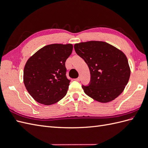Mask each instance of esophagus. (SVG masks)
<instances>
[{"label":"esophagus","instance_id":"obj_1","mask_svg":"<svg viewBox=\"0 0 148 148\" xmlns=\"http://www.w3.org/2000/svg\"><path fill=\"white\" fill-rule=\"evenodd\" d=\"M80 79H81V78H80V77H78V78L76 79V81H77V82H79V81H80Z\"/></svg>","mask_w":148,"mask_h":148}]
</instances>
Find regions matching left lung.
<instances>
[{"instance_id":"left-lung-1","label":"left lung","mask_w":148,"mask_h":148,"mask_svg":"<svg viewBox=\"0 0 148 148\" xmlns=\"http://www.w3.org/2000/svg\"><path fill=\"white\" fill-rule=\"evenodd\" d=\"M76 53L86 62L90 71L88 86L84 92L98 102L114 100L123 92L130 76L124 53L106 42L91 41L75 44Z\"/></svg>"}]
</instances>
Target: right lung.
<instances>
[{
	"mask_svg": "<svg viewBox=\"0 0 148 148\" xmlns=\"http://www.w3.org/2000/svg\"><path fill=\"white\" fill-rule=\"evenodd\" d=\"M72 50L71 44H49L39 49L26 62L23 82L36 101L51 105L66 95L70 80L66 76L65 62Z\"/></svg>",
	"mask_w": 148,
	"mask_h": 148,
	"instance_id": "obj_1",
	"label": "right lung"
}]
</instances>
